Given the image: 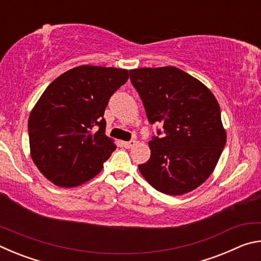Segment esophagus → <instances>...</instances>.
<instances>
[{
    "instance_id": "esophagus-1",
    "label": "esophagus",
    "mask_w": 261,
    "mask_h": 261,
    "mask_svg": "<svg viewBox=\"0 0 261 261\" xmlns=\"http://www.w3.org/2000/svg\"><path fill=\"white\" fill-rule=\"evenodd\" d=\"M122 145L125 148H131L136 145V140H130V141H122Z\"/></svg>"
}]
</instances>
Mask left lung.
<instances>
[{
  "label": "left lung",
  "mask_w": 261,
  "mask_h": 261,
  "mask_svg": "<svg viewBox=\"0 0 261 261\" xmlns=\"http://www.w3.org/2000/svg\"><path fill=\"white\" fill-rule=\"evenodd\" d=\"M130 79L149 123L163 127L162 138L149 140L151 158L138 166L140 174L170 196L200 187L214 171L227 140L214 94L175 67L132 69Z\"/></svg>",
  "instance_id": "1"
}]
</instances>
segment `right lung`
Masks as SVG:
<instances>
[{"instance_id":"add662e5","label":"right lung","mask_w":261,"mask_h":261,"mask_svg":"<svg viewBox=\"0 0 261 261\" xmlns=\"http://www.w3.org/2000/svg\"><path fill=\"white\" fill-rule=\"evenodd\" d=\"M127 78L125 69L81 65L48 85L30 114L29 138L34 165L51 183L78 187L102 170L116 149L105 109Z\"/></svg>"}]
</instances>
